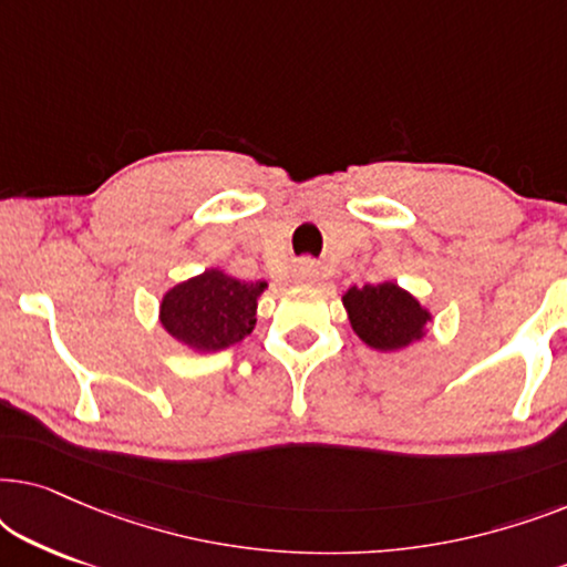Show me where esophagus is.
Returning a JSON list of instances; mask_svg holds the SVG:
<instances>
[{"label":"esophagus","mask_w":567,"mask_h":567,"mask_svg":"<svg viewBox=\"0 0 567 567\" xmlns=\"http://www.w3.org/2000/svg\"><path fill=\"white\" fill-rule=\"evenodd\" d=\"M293 276H297L299 284H315L317 276H320V268H317L315 260H301L297 270H293Z\"/></svg>","instance_id":"obj_1"}]
</instances>
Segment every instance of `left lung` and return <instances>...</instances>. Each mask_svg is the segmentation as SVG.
Here are the masks:
<instances>
[{"instance_id":"obj_1","label":"left lung","mask_w":567,"mask_h":567,"mask_svg":"<svg viewBox=\"0 0 567 567\" xmlns=\"http://www.w3.org/2000/svg\"><path fill=\"white\" fill-rule=\"evenodd\" d=\"M343 305L351 328L369 348L377 351H400L425 336L431 312L421 307L413 293L398 284L384 281L377 286H351L343 293Z\"/></svg>"}]
</instances>
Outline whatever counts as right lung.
Returning <instances> with one entry per match:
<instances>
[{
  "label": "right lung",
  "mask_w": 567,
  "mask_h": 567,
  "mask_svg": "<svg viewBox=\"0 0 567 567\" xmlns=\"http://www.w3.org/2000/svg\"><path fill=\"white\" fill-rule=\"evenodd\" d=\"M266 289V281H239L219 268H208L162 297L159 322L177 343L193 351H221L250 336L258 297Z\"/></svg>",
  "instance_id": "right-lung-1"
}]
</instances>
